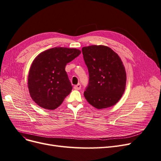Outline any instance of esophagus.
Returning a JSON list of instances; mask_svg holds the SVG:
<instances>
[{
	"label": "esophagus",
	"mask_w": 161,
	"mask_h": 161,
	"mask_svg": "<svg viewBox=\"0 0 161 161\" xmlns=\"http://www.w3.org/2000/svg\"><path fill=\"white\" fill-rule=\"evenodd\" d=\"M74 88L75 89V90H80L81 89V85L80 84V83H78V85H75Z\"/></svg>",
	"instance_id": "34e87169"
}]
</instances>
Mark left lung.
<instances>
[{
  "label": "left lung",
  "mask_w": 161,
  "mask_h": 161,
  "mask_svg": "<svg viewBox=\"0 0 161 161\" xmlns=\"http://www.w3.org/2000/svg\"><path fill=\"white\" fill-rule=\"evenodd\" d=\"M82 53L89 75L86 99L97 109L114 106L121 99L126 85V72L121 58L104 45L84 47Z\"/></svg>",
  "instance_id": "8db88e82"
}]
</instances>
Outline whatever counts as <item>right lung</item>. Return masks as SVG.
<instances>
[{"instance_id":"add662e5","label":"right lung","mask_w":161,"mask_h":161,"mask_svg":"<svg viewBox=\"0 0 161 161\" xmlns=\"http://www.w3.org/2000/svg\"><path fill=\"white\" fill-rule=\"evenodd\" d=\"M80 53L77 48L54 47L41 53L33 60L28 75V89L37 105L54 110L70 93L72 86L65 67Z\"/></svg>"}]
</instances>
